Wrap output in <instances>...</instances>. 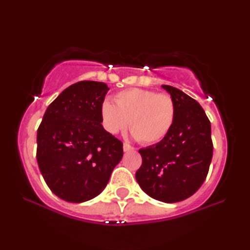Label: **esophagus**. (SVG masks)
<instances>
[{
    "label": "esophagus",
    "instance_id": "1",
    "mask_svg": "<svg viewBox=\"0 0 250 250\" xmlns=\"http://www.w3.org/2000/svg\"><path fill=\"white\" fill-rule=\"evenodd\" d=\"M134 147L131 146L130 145H128V143H125L124 145V151L125 152H129V151H133Z\"/></svg>",
    "mask_w": 250,
    "mask_h": 250
}]
</instances>
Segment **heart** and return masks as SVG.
<instances>
[{
    "mask_svg": "<svg viewBox=\"0 0 250 250\" xmlns=\"http://www.w3.org/2000/svg\"><path fill=\"white\" fill-rule=\"evenodd\" d=\"M116 104L104 100L100 108L103 125L107 132L116 134L128 125L131 133L143 145L162 141L176 119V104L167 94L153 90H124L115 97Z\"/></svg>",
    "mask_w": 250,
    "mask_h": 250,
    "instance_id": "b5f03b06",
    "label": "heart"
}]
</instances>
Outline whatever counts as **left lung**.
I'll return each instance as SVG.
<instances>
[{"instance_id": "left-lung-1", "label": "left lung", "mask_w": 250, "mask_h": 250, "mask_svg": "<svg viewBox=\"0 0 250 250\" xmlns=\"http://www.w3.org/2000/svg\"><path fill=\"white\" fill-rule=\"evenodd\" d=\"M162 88L175 101L176 119L162 141L139 150L142 166L135 179L154 200L176 203L192 196L206 179L213 156L210 122L195 99L172 86Z\"/></svg>"}]
</instances>
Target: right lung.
I'll return each mask as SVG.
<instances>
[{
    "label": "right lung",
    "instance_id": "add662e5",
    "mask_svg": "<svg viewBox=\"0 0 250 250\" xmlns=\"http://www.w3.org/2000/svg\"><path fill=\"white\" fill-rule=\"evenodd\" d=\"M104 83H76L52 104L37 130L36 159L46 184L66 202L83 203L104 191L124 146L104 129Z\"/></svg>",
    "mask_w": 250,
    "mask_h": 250
}]
</instances>
